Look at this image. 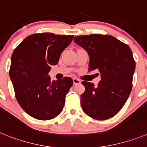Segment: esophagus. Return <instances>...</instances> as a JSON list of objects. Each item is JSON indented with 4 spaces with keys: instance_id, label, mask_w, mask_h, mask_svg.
Wrapping results in <instances>:
<instances>
[{
    "instance_id": "esophagus-1",
    "label": "esophagus",
    "mask_w": 147,
    "mask_h": 147,
    "mask_svg": "<svg viewBox=\"0 0 147 147\" xmlns=\"http://www.w3.org/2000/svg\"><path fill=\"white\" fill-rule=\"evenodd\" d=\"M73 82H74V85H78V84H80L81 82L80 80H78L76 78H74L73 79Z\"/></svg>"
}]
</instances>
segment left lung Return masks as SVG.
I'll list each match as a JSON object with an SVG mask.
<instances>
[{
	"label": "left lung",
	"instance_id": "left-lung-1",
	"mask_svg": "<svg viewBox=\"0 0 147 147\" xmlns=\"http://www.w3.org/2000/svg\"><path fill=\"white\" fill-rule=\"evenodd\" d=\"M74 42L88 52L89 71L98 70V86L83 81L81 95L83 111L90 117L106 120L121 110L129 97L136 69L130 48L110 35L90 34L74 37Z\"/></svg>",
	"mask_w": 147,
	"mask_h": 147
}]
</instances>
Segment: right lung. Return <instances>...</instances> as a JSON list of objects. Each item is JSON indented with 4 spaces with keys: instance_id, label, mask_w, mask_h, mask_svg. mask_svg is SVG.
<instances>
[{
    "instance_id": "1",
    "label": "right lung",
    "mask_w": 147,
    "mask_h": 147,
    "mask_svg": "<svg viewBox=\"0 0 147 147\" xmlns=\"http://www.w3.org/2000/svg\"><path fill=\"white\" fill-rule=\"evenodd\" d=\"M73 38V35L34 34L13 51L9 76L15 96L23 110L34 119L50 120L62 112L73 80L51 81L49 73Z\"/></svg>"
}]
</instances>
